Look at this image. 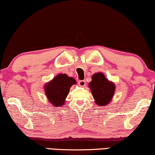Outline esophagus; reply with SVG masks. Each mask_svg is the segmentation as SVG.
Masks as SVG:
<instances>
[{"label":"esophagus","instance_id":"1","mask_svg":"<svg viewBox=\"0 0 155 155\" xmlns=\"http://www.w3.org/2000/svg\"><path fill=\"white\" fill-rule=\"evenodd\" d=\"M78 84H79L80 86L84 87V86H85V84H86V81L85 80H80V81L78 82Z\"/></svg>","mask_w":155,"mask_h":155}]
</instances>
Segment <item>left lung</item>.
Masks as SVG:
<instances>
[{
	"mask_svg": "<svg viewBox=\"0 0 155 155\" xmlns=\"http://www.w3.org/2000/svg\"><path fill=\"white\" fill-rule=\"evenodd\" d=\"M89 87L92 91L95 102L99 106H105L110 102L115 91L113 82H109L101 73L94 74Z\"/></svg>",
	"mask_w": 155,
	"mask_h": 155,
	"instance_id": "8db88e82",
	"label": "left lung"
}]
</instances>
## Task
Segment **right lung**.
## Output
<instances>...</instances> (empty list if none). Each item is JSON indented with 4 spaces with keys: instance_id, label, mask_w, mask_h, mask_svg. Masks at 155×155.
<instances>
[{
    "instance_id": "add662e5",
    "label": "right lung",
    "mask_w": 155,
    "mask_h": 155,
    "mask_svg": "<svg viewBox=\"0 0 155 155\" xmlns=\"http://www.w3.org/2000/svg\"><path fill=\"white\" fill-rule=\"evenodd\" d=\"M75 83L74 78H70L65 74H59L46 84V97L53 106L61 107L64 104L70 87Z\"/></svg>"
}]
</instances>
